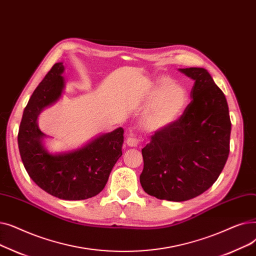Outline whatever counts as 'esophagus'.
I'll list each match as a JSON object with an SVG mask.
<instances>
[{"instance_id":"obj_1","label":"esophagus","mask_w":256,"mask_h":256,"mask_svg":"<svg viewBox=\"0 0 256 256\" xmlns=\"http://www.w3.org/2000/svg\"><path fill=\"white\" fill-rule=\"evenodd\" d=\"M140 140L136 136H129L126 140L129 147H136V146L140 144Z\"/></svg>"}]
</instances>
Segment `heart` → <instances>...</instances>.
I'll return each mask as SVG.
<instances>
[{
	"label": "heart",
	"mask_w": 256,
	"mask_h": 256,
	"mask_svg": "<svg viewBox=\"0 0 256 256\" xmlns=\"http://www.w3.org/2000/svg\"><path fill=\"white\" fill-rule=\"evenodd\" d=\"M158 92L144 114V126L150 130L160 129L176 120L186 109L188 94L184 88L174 85L168 79L157 84Z\"/></svg>",
	"instance_id": "heart-1"
}]
</instances>
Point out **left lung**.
Listing matches in <instances>:
<instances>
[{
	"instance_id": "1",
	"label": "left lung",
	"mask_w": 256,
	"mask_h": 256,
	"mask_svg": "<svg viewBox=\"0 0 256 256\" xmlns=\"http://www.w3.org/2000/svg\"><path fill=\"white\" fill-rule=\"evenodd\" d=\"M194 83L190 103L158 129L142 150L144 190L160 200L186 201L208 190L229 155L231 122L223 92L202 68H180Z\"/></svg>"
}]
</instances>
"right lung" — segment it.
Masks as SVG:
<instances>
[{
  "label": "right lung",
  "instance_id": "1",
  "mask_svg": "<svg viewBox=\"0 0 256 256\" xmlns=\"http://www.w3.org/2000/svg\"><path fill=\"white\" fill-rule=\"evenodd\" d=\"M62 62L48 72L24 110L18 134L22 162L30 178L48 194L62 200H85L98 194L122 155L124 129L96 138L83 148L50 154L42 147L44 133L38 116L62 96L64 81Z\"/></svg>",
  "mask_w": 256,
  "mask_h": 256
}]
</instances>
